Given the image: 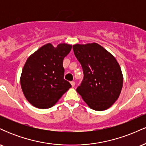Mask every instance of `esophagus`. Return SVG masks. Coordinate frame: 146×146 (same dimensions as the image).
<instances>
[{
    "mask_svg": "<svg viewBox=\"0 0 146 146\" xmlns=\"http://www.w3.org/2000/svg\"><path fill=\"white\" fill-rule=\"evenodd\" d=\"M71 84L72 86L74 87L75 85V82L74 81H72V82H71Z\"/></svg>",
    "mask_w": 146,
    "mask_h": 146,
    "instance_id": "obj_1",
    "label": "esophagus"
}]
</instances>
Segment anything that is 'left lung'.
<instances>
[{
    "label": "left lung",
    "mask_w": 146,
    "mask_h": 146,
    "mask_svg": "<svg viewBox=\"0 0 146 146\" xmlns=\"http://www.w3.org/2000/svg\"><path fill=\"white\" fill-rule=\"evenodd\" d=\"M73 49L84 73L77 92L91 109H108L122 89L123 75L119 64L111 53L97 43L76 44Z\"/></svg>",
    "instance_id": "8db88e82"
}]
</instances>
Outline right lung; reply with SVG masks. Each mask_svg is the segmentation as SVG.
I'll list each match as a JSON object with an SVG mask.
<instances>
[{
	"label": "right lung",
	"instance_id": "1",
	"mask_svg": "<svg viewBox=\"0 0 146 146\" xmlns=\"http://www.w3.org/2000/svg\"><path fill=\"white\" fill-rule=\"evenodd\" d=\"M71 44L51 43L31 55L25 62L21 77L25 97L30 104L41 109L51 108L71 87L64 79L63 60L71 51Z\"/></svg>",
	"mask_w": 146,
	"mask_h": 146
}]
</instances>
